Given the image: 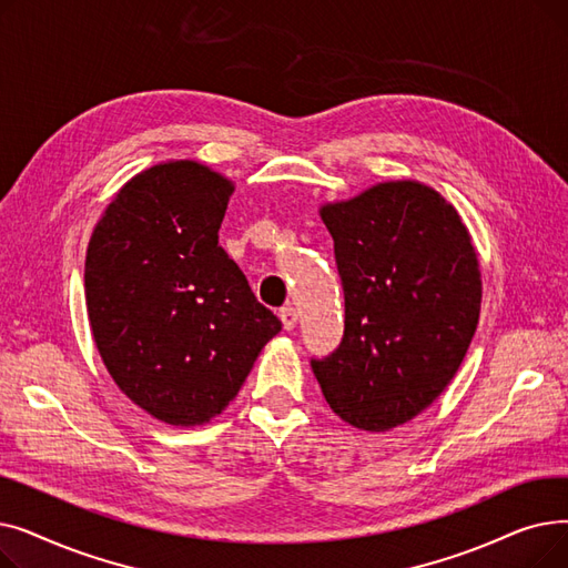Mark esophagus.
I'll list each match as a JSON object with an SVG mask.
<instances>
[{"label": "esophagus", "instance_id": "obj_1", "mask_svg": "<svg viewBox=\"0 0 568 568\" xmlns=\"http://www.w3.org/2000/svg\"><path fill=\"white\" fill-rule=\"evenodd\" d=\"M281 322H283V326L287 332H292L294 326H296V320H300V315H296V311L292 308V306H285V308H281Z\"/></svg>", "mask_w": 568, "mask_h": 568}]
</instances>
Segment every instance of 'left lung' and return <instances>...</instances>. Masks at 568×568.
<instances>
[{"label": "left lung", "instance_id": "1", "mask_svg": "<svg viewBox=\"0 0 568 568\" xmlns=\"http://www.w3.org/2000/svg\"><path fill=\"white\" fill-rule=\"evenodd\" d=\"M345 294V332L311 359L329 407L384 433L424 412L458 373L481 311V272L456 209L419 182L324 204Z\"/></svg>", "mask_w": 568, "mask_h": 568}]
</instances>
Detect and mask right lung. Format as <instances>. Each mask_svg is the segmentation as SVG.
I'll list each match as a JSON object with an SVG mask.
<instances>
[{
    "instance_id": "obj_1",
    "label": "right lung",
    "mask_w": 568,
    "mask_h": 568,
    "mask_svg": "<svg viewBox=\"0 0 568 568\" xmlns=\"http://www.w3.org/2000/svg\"><path fill=\"white\" fill-rule=\"evenodd\" d=\"M234 186L195 161L135 174L89 239L84 300L101 359L138 407L202 426L281 332L219 246Z\"/></svg>"
}]
</instances>
